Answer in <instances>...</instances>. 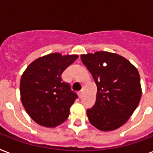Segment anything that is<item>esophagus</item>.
<instances>
[{
    "instance_id": "obj_1",
    "label": "esophagus",
    "mask_w": 153,
    "mask_h": 153,
    "mask_svg": "<svg viewBox=\"0 0 153 153\" xmlns=\"http://www.w3.org/2000/svg\"><path fill=\"white\" fill-rule=\"evenodd\" d=\"M79 94V97L80 98H82V95H83V91H79V94Z\"/></svg>"
}]
</instances>
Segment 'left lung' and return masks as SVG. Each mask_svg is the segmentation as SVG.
Returning <instances> with one entry per match:
<instances>
[{
	"mask_svg": "<svg viewBox=\"0 0 153 153\" xmlns=\"http://www.w3.org/2000/svg\"><path fill=\"white\" fill-rule=\"evenodd\" d=\"M97 86L95 104L86 114L101 131H113L128 121L141 98L140 74L123 56L108 51L81 55Z\"/></svg>",
	"mask_w": 153,
	"mask_h": 153,
	"instance_id": "obj_1",
	"label": "left lung"
}]
</instances>
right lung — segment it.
Returning <instances> with one entry per match:
<instances>
[{
	"mask_svg": "<svg viewBox=\"0 0 153 153\" xmlns=\"http://www.w3.org/2000/svg\"><path fill=\"white\" fill-rule=\"evenodd\" d=\"M78 55L55 52L35 59L23 73L20 99L30 117L39 126L54 128L64 122L78 98L61 74Z\"/></svg>",
	"mask_w": 153,
	"mask_h": 153,
	"instance_id": "right-lung-1",
	"label": "right lung"
}]
</instances>
